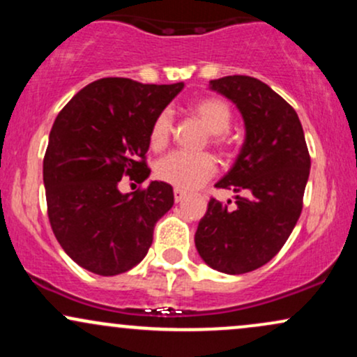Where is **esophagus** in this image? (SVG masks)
I'll list each match as a JSON object with an SVG mask.
<instances>
[{"instance_id": "34e87169", "label": "esophagus", "mask_w": 357, "mask_h": 357, "mask_svg": "<svg viewBox=\"0 0 357 357\" xmlns=\"http://www.w3.org/2000/svg\"><path fill=\"white\" fill-rule=\"evenodd\" d=\"M184 196H186V192H184L183 190H179V188H174V202L176 203L183 202Z\"/></svg>"}]
</instances>
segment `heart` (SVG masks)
Returning a JSON list of instances; mask_svg holds the SVG:
<instances>
[{"instance_id":"obj_1","label":"heart","mask_w":357,"mask_h":357,"mask_svg":"<svg viewBox=\"0 0 357 357\" xmlns=\"http://www.w3.org/2000/svg\"><path fill=\"white\" fill-rule=\"evenodd\" d=\"M190 112L204 126L211 134V142L216 147L227 144L225 132L231 124V110L227 102L216 97H203L190 104ZM173 132V119L167 110L159 112L151 124L149 144L154 151H161L169 144ZM216 162L210 154H188L176 153L167 154L155 166V174L161 181L173 184L179 190H192L202 186L215 174Z\"/></svg>"}]
</instances>
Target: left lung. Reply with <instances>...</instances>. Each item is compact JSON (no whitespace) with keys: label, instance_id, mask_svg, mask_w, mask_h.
I'll return each instance as SVG.
<instances>
[{"label":"left lung","instance_id":"obj_1","mask_svg":"<svg viewBox=\"0 0 357 357\" xmlns=\"http://www.w3.org/2000/svg\"><path fill=\"white\" fill-rule=\"evenodd\" d=\"M231 100L245 124L235 165L216 188L236 192L235 206L208 203L195 233L204 264L228 275L260 268L280 252L302 211L310 173L304 129L292 105L267 84L247 75L210 82Z\"/></svg>","mask_w":357,"mask_h":357}]
</instances>
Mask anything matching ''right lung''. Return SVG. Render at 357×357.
Instances as JSON below:
<instances>
[{
    "mask_svg": "<svg viewBox=\"0 0 357 357\" xmlns=\"http://www.w3.org/2000/svg\"><path fill=\"white\" fill-rule=\"evenodd\" d=\"M183 87L109 77L82 89L56 116L43 159L48 218L82 268L112 277L146 257L154 225L174 204L173 188L151 181L124 195L119 181L149 178L151 124Z\"/></svg>",
    "mask_w": 357,
    "mask_h": 357,
    "instance_id": "obj_1",
    "label": "right lung"
}]
</instances>
